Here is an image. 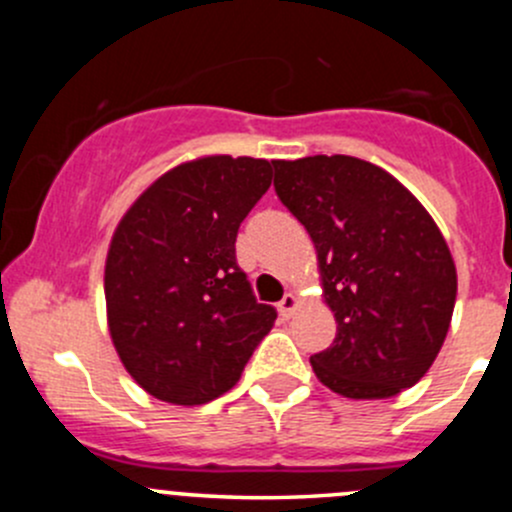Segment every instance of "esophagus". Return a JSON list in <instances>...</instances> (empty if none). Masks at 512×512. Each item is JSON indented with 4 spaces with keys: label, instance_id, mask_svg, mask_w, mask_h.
Wrapping results in <instances>:
<instances>
[{
    "label": "esophagus",
    "instance_id": "esophagus-1",
    "mask_svg": "<svg viewBox=\"0 0 512 512\" xmlns=\"http://www.w3.org/2000/svg\"><path fill=\"white\" fill-rule=\"evenodd\" d=\"M297 304H299L297 297H294L292 292H287L285 297H282V302H280V314H282V317H285V319L292 317L294 309H297Z\"/></svg>",
    "mask_w": 512,
    "mask_h": 512
}]
</instances>
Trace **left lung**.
Here are the masks:
<instances>
[{
    "label": "left lung",
    "instance_id": "1",
    "mask_svg": "<svg viewBox=\"0 0 512 512\" xmlns=\"http://www.w3.org/2000/svg\"><path fill=\"white\" fill-rule=\"evenodd\" d=\"M275 193L307 227L337 317L312 356L324 386L389 399L428 371L451 324L456 265L441 230L379 165L352 156L272 160Z\"/></svg>",
    "mask_w": 512,
    "mask_h": 512
}]
</instances>
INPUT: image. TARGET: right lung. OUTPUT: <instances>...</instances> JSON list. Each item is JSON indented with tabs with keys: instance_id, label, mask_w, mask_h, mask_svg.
<instances>
[{
	"instance_id": "right-lung-1",
	"label": "right lung",
	"mask_w": 512,
	"mask_h": 512,
	"mask_svg": "<svg viewBox=\"0 0 512 512\" xmlns=\"http://www.w3.org/2000/svg\"><path fill=\"white\" fill-rule=\"evenodd\" d=\"M270 183L262 158H200L168 170L123 215L106 260L108 329L156 399H218L272 329L277 309L257 302L235 255L240 223Z\"/></svg>"
}]
</instances>
